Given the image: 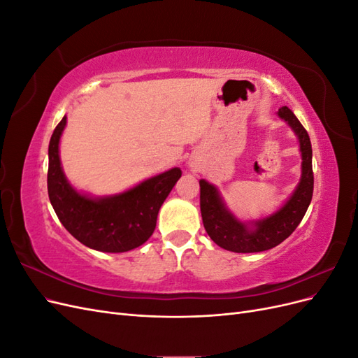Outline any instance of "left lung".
Instances as JSON below:
<instances>
[{"label":"left lung","mask_w":358,"mask_h":358,"mask_svg":"<svg viewBox=\"0 0 358 358\" xmlns=\"http://www.w3.org/2000/svg\"><path fill=\"white\" fill-rule=\"evenodd\" d=\"M278 116L294 131L301 154V176L296 189L278 210L264 218L241 221L227 208L220 189L200 179V210L203 225L210 239L227 251L249 254L262 252L278 246L297 229L305 216L313 192L312 146L308 131L287 106Z\"/></svg>","instance_id":"1"}]
</instances>
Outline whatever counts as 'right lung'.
Masks as SVG:
<instances>
[{"mask_svg":"<svg viewBox=\"0 0 358 358\" xmlns=\"http://www.w3.org/2000/svg\"><path fill=\"white\" fill-rule=\"evenodd\" d=\"M66 125L64 116L50 137L48 170L49 200L61 224L80 243L100 252H127L143 245L182 170L173 167L113 196H90L76 189L62 170L59 142Z\"/></svg>","mask_w":358,"mask_h":358,"instance_id":"1","label":"right lung"}]
</instances>
